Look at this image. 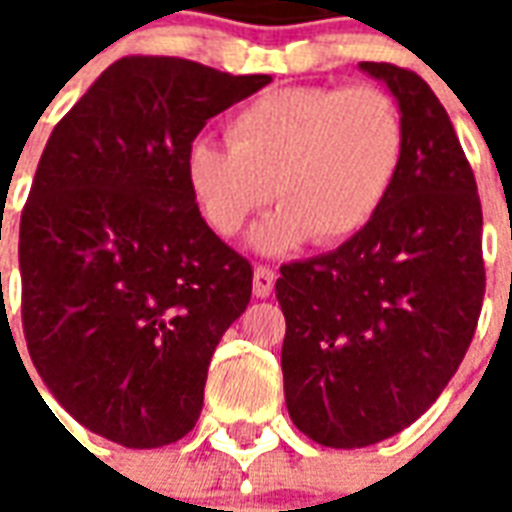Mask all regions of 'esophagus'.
<instances>
[{"label": "esophagus", "mask_w": 512, "mask_h": 512, "mask_svg": "<svg viewBox=\"0 0 512 512\" xmlns=\"http://www.w3.org/2000/svg\"><path fill=\"white\" fill-rule=\"evenodd\" d=\"M274 282H277V274H274V268L255 266L252 290H255L257 299H268V296H271V290H274Z\"/></svg>", "instance_id": "esophagus-1"}]
</instances>
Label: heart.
<instances>
[{"label": "heart", "mask_w": 512, "mask_h": 512, "mask_svg": "<svg viewBox=\"0 0 512 512\" xmlns=\"http://www.w3.org/2000/svg\"><path fill=\"white\" fill-rule=\"evenodd\" d=\"M406 158V123L378 87H282L246 104L230 142L194 139L186 183L213 233H241L263 205L282 208L249 244L277 255L315 238L343 244L376 219Z\"/></svg>", "instance_id": "heart-1"}]
</instances>
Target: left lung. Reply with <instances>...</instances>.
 <instances>
[{"instance_id": "8db88e82", "label": "left lung", "mask_w": 512, "mask_h": 512, "mask_svg": "<svg viewBox=\"0 0 512 512\" xmlns=\"http://www.w3.org/2000/svg\"><path fill=\"white\" fill-rule=\"evenodd\" d=\"M359 68L386 84L406 123L400 178L362 233L277 279L288 414L334 450L389 439L436 403L485 293L483 211L450 115L417 73Z\"/></svg>"}]
</instances>
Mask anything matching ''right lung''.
I'll return each instance as SVG.
<instances>
[{"mask_svg":"<svg viewBox=\"0 0 512 512\" xmlns=\"http://www.w3.org/2000/svg\"><path fill=\"white\" fill-rule=\"evenodd\" d=\"M268 82L123 57L40 156L18 235L24 337L57 403L115 444L153 450L194 428L213 351L249 304L252 266L197 211L186 153Z\"/></svg>","mask_w":512,"mask_h":512,"instance_id":"right-lung-1","label":"right lung"}]
</instances>
